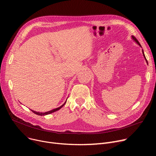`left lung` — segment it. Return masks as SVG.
<instances>
[{
  "label": "left lung",
  "mask_w": 156,
  "mask_h": 156,
  "mask_svg": "<svg viewBox=\"0 0 156 156\" xmlns=\"http://www.w3.org/2000/svg\"><path fill=\"white\" fill-rule=\"evenodd\" d=\"M132 38H133V40H134V41H135V42L139 45V46H140L141 47H142V46H141V45L140 44V43H139V42L137 40V39L135 37H133V36H132ZM142 53H143V55H144V58H145V61H146V62H147V64H148V62H147V60L146 59V57H145V54H144V51H143V49H142Z\"/></svg>",
  "instance_id": "1"
}]
</instances>
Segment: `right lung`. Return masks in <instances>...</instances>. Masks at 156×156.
<instances>
[{
	"instance_id": "right-lung-1",
	"label": "right lung",
	"mask_w": 156,
	"mask_h": 156,
	"mask_svg": "<svg viewBox=\"0 0 156 156\" xmlns=\"http://www.w3.org/2000/svg\"><path fill=\"white\" fill-rule=\"evenodd\" d=\"M66 101H67V100H66ZM66 101L61 106H60V107L57 108H56V109H52V110H51V111H48V112H39L34 111H33V110H31V111L33 112H34L35 114H37V115H39V116H45V115H47V114H49L52 113V112H55V111H57L59 110L61 108L63 107V106L64 105V104H66Z\"/></svg>"
}]
</instances>
